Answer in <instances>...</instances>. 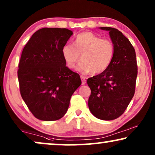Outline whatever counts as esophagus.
Instances as JSON below:
<instances>
[{"label":"esophagus","instance_id":"1","mask_svg":"<svg viewBox=\"0 0 155 155\" xmlns=\"http://www.w3.org/2000/svg\"><path fill=\"white\" fill-rule=\"evenodd\" d=\"M80 78H81L82 80V84H84L86 83V77H84L83 75L80 76Z\"/></svg>","mask_w":155,"mask_h":155}]
</instances>
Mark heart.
<instances>
[{
  "mask_svg": "<svg viewBox=\"0 0 155 155\" xmlns=\"http://www.w3.org/2000/svg\"><path fill=\"white\" fill-rule=\"evenodd\" d=\"M61 54L69 68H75L81 55L82 60L77 70L81 73L98 74L105 71L111 65L114 56V45L111 40L101 38L90 31H84L76 36L73 46L65 44Z\"/></svg>",
  "mask_w": 155,
  "mask_h": 155,
  "instance_id": "obj_1",
  "label": "heart"
}]
</instances>
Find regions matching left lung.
<instances>
[{
    "label": "left lung",
    "mask_w": 155,
    "mask_h": 155,
    "mask_svg": "<svg viewBox=\"0 0 155 155\" xmlns=\"http://www.w3.org/2000/svg\"><path fill=\"white\" fill-rule=\"evenodd\" d=\"M100 29L109 31L114 56L105 71L87 79L91 90L88 106L96 118L111 120L124 113L134 96L137 75L136 55L121 31L112 27Z\"/></svg>",
    "instance_id": "1"
}]
</instances>
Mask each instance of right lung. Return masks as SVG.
I'll return each instance as SVG.
<instances>
[{"instance_id":"add662e5","label":"right lung","mask_w":155,"mask_h":155,"mask_svg":"<svg viewBox=\"0 0 155 155\" xmlns=\"http://www.w3.org/2000/svg\"><path fill=\"white\" fill-rule=\"evenodd\" d=\"M72 35L65 28L40 29L22 50L18 71L20 94L39 120L62 118L71 96L82 83L79 74L65 65L61 54Z\"/></svg>"}]
</instances>
